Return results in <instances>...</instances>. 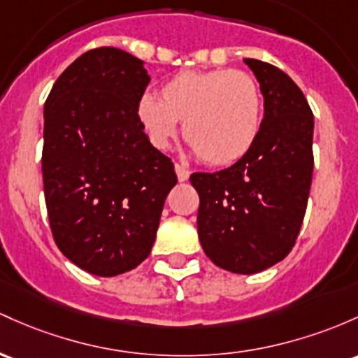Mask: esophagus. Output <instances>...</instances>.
I'll return each mask as SVG.
<instances>
[{
    "mask_svg": "<svg viewBox=\"0 0 358 358\" xmlns=\"http://www.w3.org/2000/svg\"><path fill=\"white\" fill-rule=\"evenodd\" d=\"M175 171H176V176H178L180 182H187L188 176H190V170L183 166V164H175Z\"/></svg>",
    "mask_w": 358,
    "mask_h": 358,
    "instance_id": "1",
    "label": "esophagus"
}]
</instances>
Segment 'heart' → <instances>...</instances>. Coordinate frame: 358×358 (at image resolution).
I'll use <instances>...</instances> for the list:
<instances>
[{"mask_svg": "<svg viewBox=\"0 0 358 358\" xmlns=\"http://www.w3.org/2000/svg\"><path fill=\"white\" fill-rule=\"evenodd\" d=\"M137 119L156 148L170 144L183 122V137L212 166H229L251 151L260 136V85L245 71H182L161 88V100L143 95Z\"/></svg>", "mask_w": 358, "mask_h": 358, "instance_id": "b5f03b06", "label": "heart"}]
</instances>
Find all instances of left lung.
<instances>
[{
    "label": "left lung",
    "mask_w": 358,
    "mask_h": 358,
    "mask_svg": "<svg viewBox=\"0 0 358 358\" xmlns=\"http://www.w3.org/2000/svg\"><path fill=\"white\" fill-rule=\"evenodd\" d=\"M257 76L265 115L251 151L233 166L194 173L199 239L210 262L258 273L296 245L313 182L314 117L301 88L278 68L245 59Z\"/></svg>",
    "instance_id": "1"
}]
</instances>
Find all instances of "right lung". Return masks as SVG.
<instances>
[{
	"label": "right lung",
	"instance_id": "add662e5",
	"mask_svg": "<svg viewBox=\"0 0 358 358\" xmlns=\"http://www.w3.org/2000/svg\"><path fill=\"white\" fill-rule=\"evenodd\" d=\"M151 81L141 59L98 47L57 78L44 107L42 176L50 231L74 265L115 277L149 257L176 185L137 119Z\"/></svg>",
	"mask_w": 358,
	"mask_h": 358
}]
</instances>
